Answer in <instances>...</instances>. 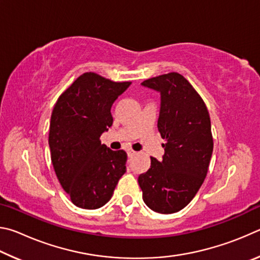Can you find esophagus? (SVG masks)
<instances>
[{
	"label": "esophagus",
	"mask_w": 260,
	"mask_h": 260,
	"mask_svg": "<svg viewBox=\"0 0 260 260\" xmlns=\"http://www.w3.org/2000/svg\"><path fill=\"white\" fill-rule=\"evenodd\" d=\"M135 153L136 152L134 150H131V149H128V150H127V156H128V157H133Z\"/></svg>",
	"instance_id": "34e87169"
}]
</instances>
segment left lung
<instances>
[{
	"label": "left lung",
	"mask_w": 260,
	"mask_h": 260,
	"mask_svg": "<svg viewBox=\"0 0 260 260\" xmlns=\"http://www.w3.org/2000/svg\"><path fill=\"white\" fill-rule=\"evenodd\" d=\"M141 85L160 94L158 131L165 153L139 175L144 203L158 213L182 210L201 188L213 151L211 120L204 101L177 72L144 80Z\"/></svg>",
	"instance_id": "1"
}]
</instances>
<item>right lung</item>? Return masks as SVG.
Here are the masks:
<instances>
[{"label": "right lung", "instance_id": "right-lung-1", "mask_svg": "<svg viewBox=\"0 0 260 260\" xmlns=\"http://www.w3.org/2000/svg\"><path fill=\"white\" fill-rule=\"evenodd\" d=\"M131 83L83 73L52 110L51 162L60 186L78 208L95 210L107 204L126 172L127 153L111 150L100 138L112 126L113 102Z\"/></svg>", "mask_w": 260, "mask_h": 260}]
</instances>
